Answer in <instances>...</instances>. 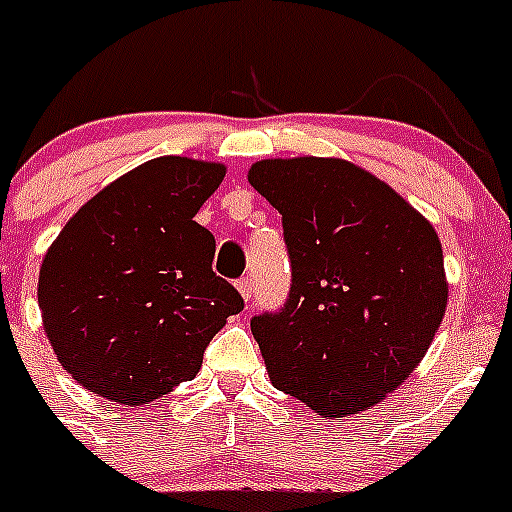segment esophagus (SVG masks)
Segmentation results:
<instances>
[{
  "mask_svg": "<svg viewBox=\"0 0 512 512\" xmlns=\"http://www.w3.org/2000/svg\"><path fill=\"white\" fill-rule=\"evenodd\" d=\"M238 292H241V295H243V300L251 302L253 300V279L251 277L238 279Z\"/></svg>",
  "mask_w": 512,
  "mask_h": 512,
  "instance_id": "1",
  "label": "esophagus"
}]
</instances>
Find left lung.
Masks as SVG:
<instances>
[{
    "mask_svg": "<svg viewBox=\"0 0 512 512\" xmlns=\"http://www.w3.org/2000/svg\"><path fill=\"white\" fill-rule=\"evenodd\" d=\"M248 182L282 215L292 284L251 318L266 369L323 418L372 408L425 356L446 312L433 225L341 158H266Z\"/></svg>",
    "mask_w": 512,
    "mask_h": 512,
    "instance_id": "8db88e82",
    "label": "left lung"
}]
</instances>
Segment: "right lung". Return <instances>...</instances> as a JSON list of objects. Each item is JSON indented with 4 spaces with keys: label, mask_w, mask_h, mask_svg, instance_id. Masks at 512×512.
Segmentation results:
<instances>
[{
    "label": "right lung",
    "mask_w": 512,
    "mask_h": 512,
    "mask_svg": "<svg viewBox=\"0 0 512 512\" xmlns=\"http://www.w3.org/2000/svg\"><path fill=\"white\" fill-rule=\"evenodd\" d=\"M223 176L220 164L153 158L92 197L48 248L43 325L81 387L122 405L156 400L200 372L207 343L243 310L194 220Z\"/></svg>",
    "instance_id": "obj_1"
}]
</instances>
